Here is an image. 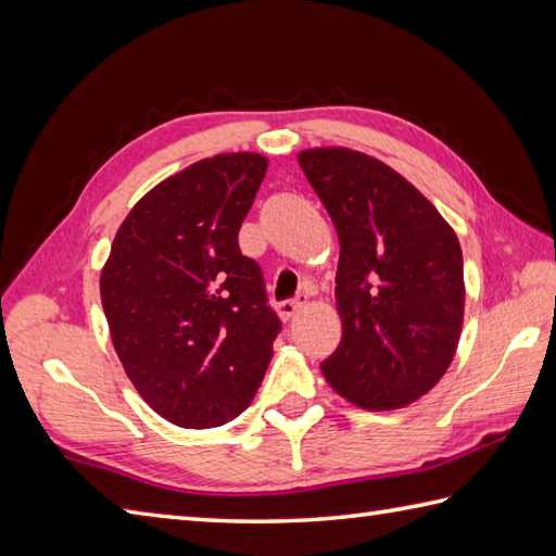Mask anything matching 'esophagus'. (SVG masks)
I'll list each match as a JSON object with an SVG mask.
<instances>
[{
    "label": "esophagus",
    "mask_w": 556,
    "mask_h": 556,
    "mask_svg": "<svg viewBox=\"0 0 556 556\" xmlns=\"http://www.w3.org/2000/svg\"><path fill=\"white\" fill-rule=\"evenodd\" d=\"M301 308H303V301L301 299H287V301H281L277 305V313H279L281 320H291V317L296 315Z\"/></svg>",
    "instance_id": "1"
}]
</instances>
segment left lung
Wrapping results in <instances>:
<instances>
[{
  "label": "left lung",
  "instance_id": "obj_1",
  "mask_svg": "<svg viewBox=\"0 0 556 556\" xmlns=\"http://www.w3.org/2000/svg\"><path fill=\"white\" fill-rule=\"evenodd\" d=\"M339 236L341 341L323 361L339 396L365 410L404 408L442 380L464 325V255L416 186L365 152H299Z\"/></svg>",
  "mask_w": 556,
  "mask_h": 556
}]
</instances>
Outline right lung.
<instances>
[{
  "instance_id": "obj_1",
  "label": "right lung",
  "mask_w": 556,
  "mask_h": 556,
  "mask_svg": "<svg viewBox=\"0 0 556 556\" xmlns=\"http://www.w3.org/2000/svg\"><path fill=\"white\" fill-rule=\"evenodd\" d=\"M267 157L224 152L138 200L100 275L102 308L128 380L179 428H217L243 413L281 329L263 271L239 229Z\"/></svg>"
}]
</instances>
